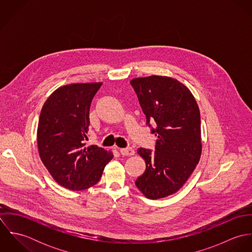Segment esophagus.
Returning <instances> with one entry per match:
<instances>
[{
    "label": "esophagus",
    "instance_id": "obj_1",
    "mask_svg": "<svg viewBox=\"0 0 252 252\" xmlns=\"http://www.w3.org/2000/svg\"><path fill=\"white\" fill-rule=\"evenodd\" d=\"M120 153L123 156H132L135 153V150L132 147H126V148H120Z\"/></svg>",
    "mask_w": 252,
    "mask_h": 252
}]
</instances>
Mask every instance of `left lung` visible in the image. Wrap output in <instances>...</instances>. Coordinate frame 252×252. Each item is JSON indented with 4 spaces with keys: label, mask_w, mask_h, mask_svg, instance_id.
<instances>
[{
    "label": "left lung",
    "mask_w": 252,
    "mask_h": 252,
    "mask_svg": "<svg viewBox=\"0 0 252 252\" xmlns=\"http://www.w3.org/2000/svg\"><path fill=\"white\" fill-rule=\"evenodd\" d=\"M155 134V151L139 148L146 169L136 180L144 196L165 198L179 191L188 180L202 153L201 117L190 90L179 80L162 75L133 78L130 81Z\"/></svg>",
    "instance_id": "left-lung-1"
}]
</instances>
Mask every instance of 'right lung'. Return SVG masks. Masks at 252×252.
<instances>
[{"label": "right lung", "instance_id": "right-lung-1", "mask_svg": "<svg viewBox=\"0 0 252 252\" xmlns=\"http://www.w3.org/2000/svg\"><path fill=\"white\" fill-rule=\"evenodd\" d=\"M102 82L59 87L45 101L37 126L39 157L54 180L72 191L96 184L112 159L111 151L85 146L89 109Z\"/></svg>", "mask_w": 252, "mask_h": 252}]
</instances>
